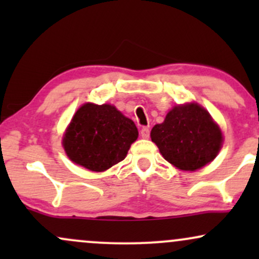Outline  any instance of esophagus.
Here are the masks:
<instances>
[{"instance_id":"esophagus-1","label":"esophagus","mask_w":259,"mask_h":259,"mask_svg":"<svg viewBox=\"0 0 259 259\" xmlns=\"http://www.w3.org/2000/svg\"><path fill=\"white\" fill-rule=\"evenodd\" d=\"M140 134H141V138L147 139L148 136H150V129H148L147 126H144L141 129V132H140Z\"/></svg>"}]
</instances>
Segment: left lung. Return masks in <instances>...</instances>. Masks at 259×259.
<instances>
[{
  "instance_id": "obj_1",
  "label": "left lung",
  "mask_w": 259,
  "mask_h": 259,
  "mask_svg": "<svg viewBox=\"0 0 259 259\" xmlns=\"http://www.w3.org/2000/svg\"><path fill=\"white\" fill-rule=\"evenodd\" d=\"M151 139L165 160L190 171L212 162L223 145L221 127L197 103L175 106L162 124L152 127Z\"/></svg>"
}]
</instances>
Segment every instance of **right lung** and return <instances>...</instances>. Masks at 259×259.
<instances>
[{"instance_id":"1","label":"right lung","mask_w":259,"mask_h":259,"mask_svg":"<svg viewBox=\"0 0 259 259\" xmlns=\"http://www.w3.org/2000/svg\"><path fill=\"white\" fill-rule=\"evenodd\" d=\"M138 136L134 121L114 106L85 103L65 130L63 147L72 162L91 171H105L125 158Z\"/></svg>"}]
</instances>
